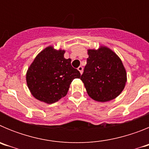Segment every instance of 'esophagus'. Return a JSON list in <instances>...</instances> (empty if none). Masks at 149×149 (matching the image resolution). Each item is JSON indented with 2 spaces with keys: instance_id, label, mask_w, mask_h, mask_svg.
Instances as JSON below:
<instances>
[{
  "instance_id": "obj_1",
  "label": "esophagus",
  "mask_w": 149,
  "mask_h": 149,
  "mask_svg": "<svg viewBox=\"0 0 149 149\" xmlns=\"http://www.w3.org/2000/svg\"><path fill=\"white\" fill-rule=\"evenodd\" d=\"M77 70L80 72V73L82 74L83 73V67L82 66H79L78 68H77Z\"/></svg>"
}]
</instances>
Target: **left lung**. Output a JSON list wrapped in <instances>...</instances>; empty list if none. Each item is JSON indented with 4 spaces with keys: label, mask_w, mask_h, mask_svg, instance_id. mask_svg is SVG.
Listing matches in <instances>:
<instances>
[{
    "label": "left lung",
    "mask_w": 149,
    "mask_h": 149,
    "mask_svg": "<svg viewBox=\"0 0 149 149\" xmlns=\"http://www.w3.org/2000/svg\"><path fill=\"white\" fill-rule=\"evenodd\" d=\"M88 55L81 80L89 97L101 102L116 98L127 81L126 71L119 57L106 47L88 50Z\"/></svg>",
    "instance_id": "obj_1"
}]
</instances>
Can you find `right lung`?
I'll list each match as a JSON object with an SVG mask.
<instances>
[{
  "label": "right lung",
  "instance_id": "1",
  "mask_svg": "<svg viewBox=\"0 0 149 149\" xmlns=\"http://www.w3.org/2000/svg\"><path fill=\"white\" fill-rule=\"evenodd\" d=\"M65 51L48 47L41 51L28 68L27 86L36 99L53 104L66 95L72 81L81 73L64 58Z\"/></svg>",
  "mask_w": 149,
  "mask_h": 149
}]
</instances>
